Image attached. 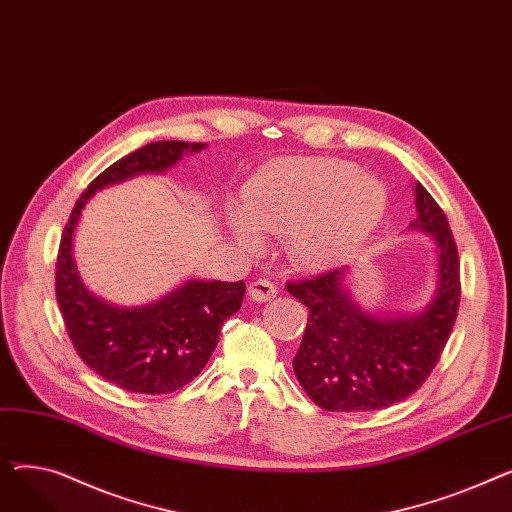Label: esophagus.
Returning a JSON list of instances; mask_svg holds the SVG:
<instances>
[{
	"label": "esophagus",
	"instance_id": "1",
	"mask_svg": "<svg viewBox=\"0 0 512 512\" xmlns=\"http://www.w3.org/2000/svg\"><path fill=\"white\" fill-rule=\"evenodd\" d=\"M276 294H278V290H276L274 282L265 280V278H259V280H255V282L249 284V297H251L255 303H267V301H272V299L276 297Z\"/></svg>",
	"mask_w": 512,
	"mask_h": 512
}]
</instances>
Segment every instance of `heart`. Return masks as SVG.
Returning <instances> with one entry per match:
<instances>
[{
    "label": "heart",
    "instance_id": "1",
    "mask_svg": "<svg viewBox=\"0 0 512 512\" xmlns=\"http://www.w3.org/2000/svg\"><path fill=\"white\" fill-rule=\"evenodd\" d=\"M386 186L342 159H288L263 170L230 207L228 224L249 249L261 232L288 236V255L309 272H326L351 259L380 226Z\"/></svg>",
    "mask_w": 512,
    "mask_h": 512
}]
</instances>
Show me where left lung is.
Masks as SVG:
<instances>
[{
	"mask_svg": "<svg viewBox=\"0 0 512 512\" xmlns=\"http://www.w3.org/2000/svg\"><path fill=\"white\" fill-rule=\"evenodd\" d=\"M415 207L409 232L432 236L438 253L434 297L421 311L363 309L348 292V267L286 284L309 309L294 375L321 409L363 413L396 405L419 390L444 351L461 301L459 253L444 211L419 182Z\"/></svg>",
	"mask_w": 512,
	"mask_h": 512,
	"instance_id": "obj_1",
	"label": "left lung"
}]
</instances>
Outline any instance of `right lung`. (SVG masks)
<instances>
[{
  "label": "right lung",
  "instance_id": "right-lung-1",
  "mask_svg": "<svg viewBox=\"0 0 512 512\" xmlns=\"http://www.w3.org/2000/svg\"><path fill=\"white\" fill-rule=\"evenodd\" d=\"M205 143L157 141L103 170L76 201L64 228L56 265V297L68 336L103 380L128 392L168 394L195 380L215 351L224 321L245 297V282L186 280L164 297L139 307L99 299L80 280L74 232L80 213L105 186L141 174H164Z\"/></svg>",
  "mask_w": 512,
  "mask_h": 512
}]
</instances>
